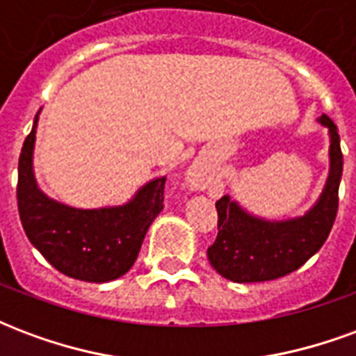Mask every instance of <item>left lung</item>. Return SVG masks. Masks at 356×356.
Wrapping results in <instances>:
<instances>
[{
  "mask_svg": "<svg viewBox=\"0 0 356 356\" xmlns=\"http://www.w3.org/2000/svg\"><path fill=\"white\" fill-rule=\"evenodd\" d=\"M328 129L330 170L318 200L303 216L265 219L250 213L229 194L217 202V238L208 259L219 275L238 284L267 282L298 270L328 238L337 213V191L343 171L336 124L322 114Z\"/></svg>",
  "mask_w": 356,
  "mask_h": 356,
  "instance_id": "8db88e82",
  "label": "left lung"
}]
</instances>
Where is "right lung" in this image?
<instances>
[{
	"label": "right lung",
	"mask_w": 356,
	"mask_h": 356,
	"mask_svg": "<svg viewBox=\"0 0 356 356\" xmlns=\"http://www.w3.org/2000/svg\"><path fill=\"white\" fill-rule=\"evenodd\" d=\"M19 158V213L32 246L63 275L86 282H110L124 276L139 255L148 227L163 209L165 177H154L122 206L81 209L49 198L34 173L35 131Z\"/></svg>",
	"instance_id": "1"
}]
</instances>
